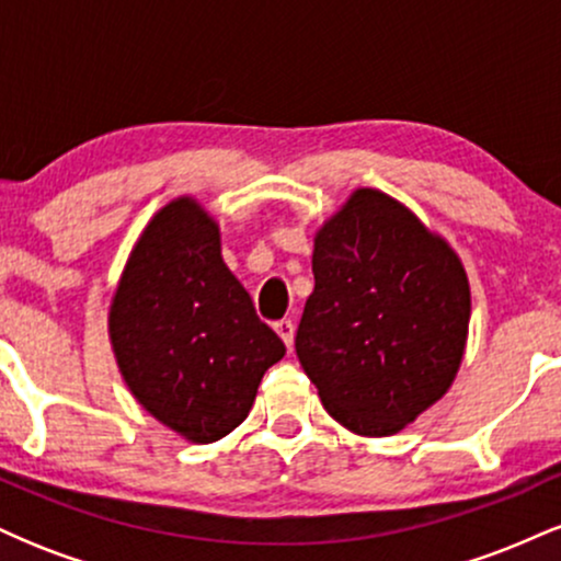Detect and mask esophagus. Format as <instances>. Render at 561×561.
I'll return each instance as SVG.
<instances>
[{"mask_svg": "<svg viewBox=\"0 0 561 561\" xmlns=\"http://www.w3.org/2000/svg\"><path fill=\"white\" fill-rule=\"evenodd\" d=\"M274 330H276V334H279V337H282V343H285L287 347H293V340H295V324H293V321H289V319L276 321Z\"/></svg>", "mask_w": 561, "mask_h": 561, "instance_id": "obj_1", "label": "esophagus"}]
</instances>
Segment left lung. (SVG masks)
<instances>
[{"label":"left lung","mask_w":561,"mask_h":561,"mask_svg":"<svg viewBox=\"0 0 561 561\" xmlns=\"http://www.w3.org/2000/svg\"><path fill=\"white\" fill-rule=\"evenodd\" d=\"M295 353L334 422L388 437L446 396L472 293L459 253L401 199L358 186L313 237Z\"/></svg>","instance_id":"left-lung-1"}]
</instances>
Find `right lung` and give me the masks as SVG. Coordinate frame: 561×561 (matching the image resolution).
Masks as SVG:
<instances>
[{"label":"right lung","instance_id":"obj_1","mask_svg":"<svg viewBox=\"0 0 561 561\" xmlns=\"http://www.w3.org/2000/svg\"><path fill=\"white\" fill-rule=\"evenodd\" d=\"M115 364L137 403L184 440L240 427L285 343L255 313L197 197L165 203L128 253L107 306Z\"/></svg>","mask_w":561,"mask_h":561}]
</instances>
